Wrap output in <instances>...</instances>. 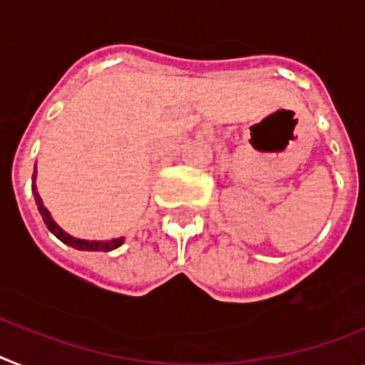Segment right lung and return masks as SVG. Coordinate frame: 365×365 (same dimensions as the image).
I'll use <instances>...</instances> for the list:
<instances>
[{"mask_svg": "<svg viewBox=\"0 0 365 365\" xmlns=\"http://www.w3.org/2000/svg\"><path fill=\"white\" fill-rule=\"evenodd\" d=\"M35 176V174H33ZM33 195H35V202L36 206H38V211H41L42 215V220L46 222V226H48V230H50L51 234L55 235V237H59L63 243L70 245V247H73V249L78 250H100V252H109V250H115L116 247H120L122 243H124V240L122 237H118V240H111V241H85V240H76V237H72V235H68L66 232H63V230L59 228V226L55 225L53 219H51L50 211L46 210L44 204H42V198L38 197V192H36V187L35 183H33Z\"/></svg>", "mask_w": 365, "mask_h": 365, "instance_id": "add662e5", "label": "right lung"}]
</instances>
